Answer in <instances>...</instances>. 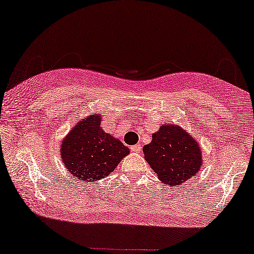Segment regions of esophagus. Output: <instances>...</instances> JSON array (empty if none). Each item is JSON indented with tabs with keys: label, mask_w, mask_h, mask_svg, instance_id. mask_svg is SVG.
Masks as SVG:
<instances>
[{
	"label": "esophagus",
	"mask_w": 254,
	"mask_h": 254,
	"mask_svg": "<svg viewBox=\"0 0 254 254\" xmlns=\"http://www.w3.org/2000/svg\"><path fill=\"white\" fill-rule=\"evenodd\" d=\"M130 150L133 152L141 151V145L140 144H135V145H133V147H130Z\"/></svg>",
	"instance_id": "obj_1"
}]
</instances>
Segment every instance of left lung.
<instances>
[{
  "label": "left lung",
  "instance_id": "8db88e82",
  "mask_svg": "<svg viewBox=\"0 0 254 254\" xmlns=\"http://www.w3.org/2000/svg\"><path fill=\"white\" fill-rule=\"evenodd\" d=\"M144 159L170 187L189 182L202 166V152L192 135L175 124H162L143 147Z\"/></svg>",
  "mask_w": 254,
  "mask_h": 254
}]
</instances>
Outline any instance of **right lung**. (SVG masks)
<instances>
[{"label": "right lung", "instance_id": "right-lung-1", "mask_svg": "<svg viewBox=\"0 0 254 254\" xmlns=\"http://www.w3.org/2000/svg\"><path fill=\"white\" fill-rule=\"evenodd\" d=\"M102 116L91 113L79 120L62 140L60 156L74 178L86 183L104 179L129 155L123 142L102 128Z\"/></svg>", "mask_w": 254, "mask_h": 254}]
</instances>
